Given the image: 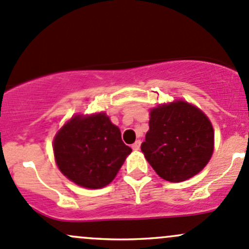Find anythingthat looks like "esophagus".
<instances>
[{
    "label": "esophagus",
    "instance_id": "esophagus-1",
    "mask_svg": "<svg viewBox=\"0 0 249 249\" xmlns=\"http://www.w3.org/2000/svg\"><path fill=\"white\" fill-rule=\"evenodd\" d=\"M140 145H141V141L140 140H136L135 142L132 145V148L134 149V151H139V149H140Z\"/></svg>",
    "mask_w": 249,
    "mask_h": 249
}]
</instances>
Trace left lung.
<instances>
[{"instance_id":"left-lung-1","label":"left lung","mask_w":249,"mask_h":249,"mask_svg":"<svg viewBox=\"0 0 249 249\" xmlns=\"http://www.w3.org/2000/svg\"><path fill=\"white\" fill-rule=\"evenodd\" d=\"M149 116L141 151L158 176L178 183L204 168L213 151V129L207 115L185 101H176L153 108Z\"/></svg>"}]
</instances>
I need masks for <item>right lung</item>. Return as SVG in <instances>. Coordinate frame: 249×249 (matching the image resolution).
Wrapping results in <instances>:
<instances>
[{
  "instance_id": "right-lung-1",
  "label": "right lung",
  "mask_w": 249,
  "mask_h": 249,
  "mask_svg": "<svg viewBox=\"0 0 249 249\" xmlns=\"http://www.w3.org/2000/svg\"><path fill=\"white\" fill-rule=\"evenodd\" d=\"M53 152L64 176L83 188L101 189L116 177L132 148L119 127L100 113L72 117L54 136Z\"/></svg>"
}]
</instances>
